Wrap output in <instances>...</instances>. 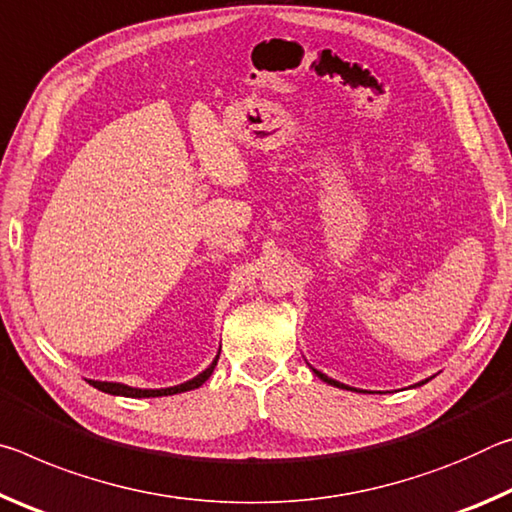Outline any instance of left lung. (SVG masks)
Here are the masks:
<instances>
[{
    "label": "left lung",
    "mask_w": 512,
    "mask_h": 512,
    "mask_svg": "<svg viewBox=\"0 0 512 512\" xmlns=\"http://www.w3.org/2000/svg\"><path fill=\"white\" fill-rule=\"evenodd\" d=\"M313 370V374L317 376V379H322L324 383H329V385H333V388H342V390H354V392H365V390H358V388H349V385H345V383H340V381H335V379H331V376H326V374H322L320 370H315L313 365H308ZM429 381V379H426ZM426 381H420V383H415V385H410V388H417V385H424Z\"/></svg>",
    "instance_id": "1"
}]
</instances>
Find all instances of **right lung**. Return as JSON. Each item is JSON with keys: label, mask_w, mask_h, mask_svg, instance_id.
<instances>
[{"label": "right lung", "mask_w": 512, "mask_h": 512, "mask_svg": "<svg viewBox=\"0 0 512 512\" xmlns=\"http://www.w3.org/2000/svg\"><path fill=\"white\" fill-rule=\"evenodd\" d=\"M217 358H220V351H217V356L213 358V363L206 367L204 372H199L195 379H190L186 383H179V385H172V388H131V385H124V383H115V381H88L92 388L108 392V395H115V397H131V399H147V397H167V395H179V392H188V390H195L199 385H204L208 379H211V374L217 365Z\"/></svg>", "instance_id": "add662e5"}]
</instances>
